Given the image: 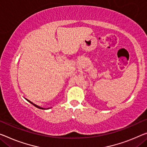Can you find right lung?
I'll return each mask as SVG.
<instances>
[{"mask_svg": "<svg viewBox=\"0 0 147 147\" xmlns=\"http://www.w3.org/2000/svg\"><path fill=\"white\" fill-rule=\"evenodd\" d=\"M26 100H28L29 102H30L31 104H32V105H33V106H35V107H37V108H39V109H42V110H45V108H41V107H38V106H37V105H35V104H33V103L32 102H31V101H29V100H28V99H26Z\"/></svg>", "mask_w": 147, "mask_h": 147, "instance_id": "add662e5", "label": "right lung"}]
</instances>
